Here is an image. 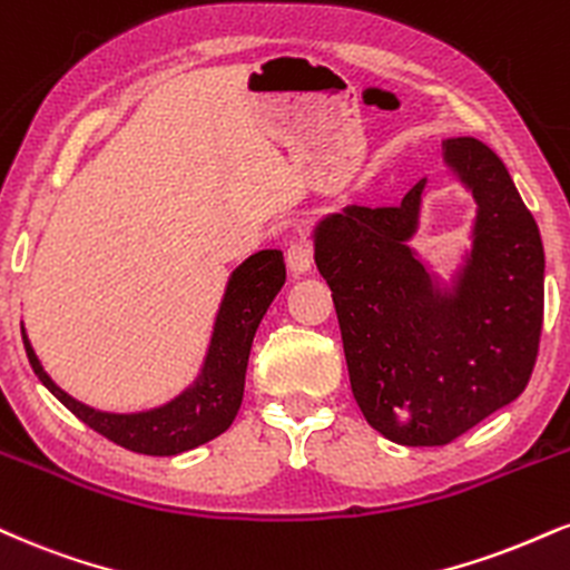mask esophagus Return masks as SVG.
Wrapping results in <instances>:
<instances>
[{
	"label": "esophagus",
	"instance_id": "obj_1",
	"mask_svg": "<svg viewBox=\"0 0 570 570\" xmlns=\"http://www.w3.org/2000/svg\"><path fill=\"white\" fill-rule=\"evenodd\" d=\"M286 265L292 267L294 273H305L313 267V244L307 238H297V242L289 244L286 249Z\"/></svg>",
	"mask_w": 570,
	"mask_h": 570
}]
</instances>
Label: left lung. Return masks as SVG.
<instances>
[{"instance_id": "left-lung-1", "label": "left lung", "mask_w": 570, "mask_h": 570, "mask_svg": "<svg viewBox=\"0 0 570 570\" xmlns=\"http://www.w3.org/2000/svg\"><path fill=\"white\" fill-rule=\"evenodd\" d=\"M443 154L478 202L454 294L438 297L406 246L428 180L401 204H355L315 233L355 401L376 433L403 445H445L515 401L544 321V246L504 164L475 137H449Z\"/></svg>"}]
</instances>
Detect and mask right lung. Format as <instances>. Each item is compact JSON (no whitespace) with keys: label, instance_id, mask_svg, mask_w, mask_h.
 <instances>
[{"label":"right lung","instance_id":"add662e5","mask_svg":"<svg viewBox=\"0 0 570 570\" xmlns=\"http://www.w3.org/2000/svg\"><path fill=\"white\" fill-rule=\"evenodd\" d=\"M284 281L286 265L281 252L265 249L246 259L228 281V292L219 305L202 380L167 406L142 411V414H106V411H95L73 401L45 374L42 363L33 355L29 337L23 332L26 355H29L33 374L42 380V385L95 433L108 438L121 449L137 451V454H180V451L196 449V445L225 433L230 422L236 420L244 397V376L252 340H255L259 321L276 299Z\"/></svg>","mask_w":570,"mask_h":570}]
</instances>
